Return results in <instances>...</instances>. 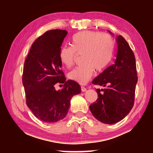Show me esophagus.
Wrapping results in <instances>:
<instances>
[{"instance_id": "obj_1", "label": "esophagus", "mask_w": 153, "mask_h": 153, "mask_svg": "<svg viewBox=\"0 0 153 153\" xmlns=\"http://www.w3.org/2000/svg\"><path fill=\"white\" fill-rule=\"evenodd\" d=\"M81 90L82 92H86V88L84 86H81Z\"/></svg>"}]
</instances>
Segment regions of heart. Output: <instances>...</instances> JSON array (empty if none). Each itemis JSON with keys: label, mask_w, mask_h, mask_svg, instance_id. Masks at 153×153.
<instances>
[{"label": "heart", "mask_w": 153, "mask_h": 153, "mask_svg": "<svg viewBox=\"0 0 153 153\" xmlns=\"http://www.w3.org/2000/svg\"><path fill=\"white\" fill-rule=\"evenodd\" d=\"M71 46H63L59 52L61 63L70 68L74 63L76 53L83 54L84 63L77 67L68 74L69 78L85 84L89 81L95 69L101 71L107 67L113 57L114 41L110 36L101 33L83 31L71 38Z\"/></svg>", "instance_id": "heart-1"}]
</instances>
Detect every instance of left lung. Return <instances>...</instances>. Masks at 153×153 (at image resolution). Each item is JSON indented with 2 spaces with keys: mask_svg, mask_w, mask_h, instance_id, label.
Returning a JSON list of instances; mask_svg holds the SVG:
<instances>
[{
  "mask_svg": "<svg viewBox=\"0 0 153 153\" xmlns=\"http://www.w3.org/2000/svg\"><path fill=\"white\" fill-rule=\"evenodd\" d=\"M116 42L117 53L115 63L92 81L93 84L105 88L97 89L98 98L90 105V110L97 120L106 124L117 123L130 112L138 82L133 51L121 36H116Z\"/></svg>",
  "mask_w": 153,
  "mask_h": 153,
  "instance_id": "obj_1",
  "label": "left lung"
}]
</instances>
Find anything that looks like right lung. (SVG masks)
<instances>
[{"mask_svg": "<svg viewBox=\"0 0 153 153\" xmlns=\"http://www.w3.org/2000/svg\"><path fill=\"white\" fill-rule=\"evenodd\" d=\"M66 30H52L38 37L32 45L24 63L23 85L26 104L34 115L46 123L63 120L70 107L73 96L81 92V87L74 80L66 81L59 52ZM65 83L56 91V82Z\"/></svg>", "mask_w": 153, "mask_h": 153, "instance_id": "right-lung-1", "label": "right lung"}]
</instances>
